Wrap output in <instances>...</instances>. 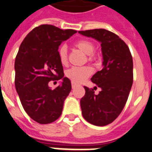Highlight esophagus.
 <instances>
[{
    "instance_id": "1",
    "label": "esophagus",
    "mask_w": 152,
    "mask_h": 152,
    "mask_svg": "<svg viewBox=\"0 0 152 152\" xmlns=\"http://www.w3.org/2000/svg\"><path fill=\"white\" fill-rule=\"evenodd\" d=\"M76 86H77V85H76V84L72 83V89H75Z\"/></svg>"
}]
</instances>
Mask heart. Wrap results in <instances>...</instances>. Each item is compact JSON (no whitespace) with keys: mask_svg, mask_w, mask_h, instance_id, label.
<instances>
[{"mask_svg":"<svg viewBox=\"0 0 152 152\" xmlns=\"http://www.w3.org/2000/svg\"><path fill=\"white\" fill-rule=\"evenodd\" d=\"M76 47L79 48L81 51L84 53L86 55L89 56V60L92 59V55L94 52L95 47L94 44L89 40L87 39H81L80 41L76 42ZM58 56L60 59V63L63 65H65L67 63V49L66 46H62L59 50H58ZM92 68L89 66H86L81 67H72L69 69L66 72V76L68 78L69 80L72 81V83L75 84H80L83 83L87 78L92 75Z\"/></svg>","mask_w":152,"mask_h":152,"instance_id":"1","label":"heart"}]
</instances>
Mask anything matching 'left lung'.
I'll use <instances>...</instances> for the list:
<instances>
[{
	"label": "left lung",
	"instance_id": "obj_1",
	"mask_svg": "<svg viewBox=\"0 0 152 152\" xmlns=\"http://www.w3.org/2000/svg\"><path fill=\"white\" fill-rule=\"evenodd\" d=\"M79 33L101 43L102 69L91 78L101 91L96 95L93 89L84 86L80 106L87 122L104 126L119 115L127 102L133 82L132 56L126 43L111 31L95 29Z\"/></svg>",
	"mask_w": 152,
	"mask_h": 152
}]
</instances>
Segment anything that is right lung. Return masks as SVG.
I'll list each match as a JSON object with an SVG mask.
<instances>
[{
	"instance_id": "add662e5",
	"label": "right lung",
	"mask_w": 152,
	"mask_h": 152,
	"mask_svg": "<svg viewBox=\"0 0 152 152\" xmlns=\"http://www.w3.org/2000/svg\"><path fill=\"white\" fill-rule=\"evenodd\" d=\"M76 33L40 25L31 30L20 46L14 63L16 90L25 112L38 123H51L61 115L72 86L70 80L64 77L58 49ZM60 79L56 89L48 86L50 81Z\"/></svg>"
}]
</instances>
